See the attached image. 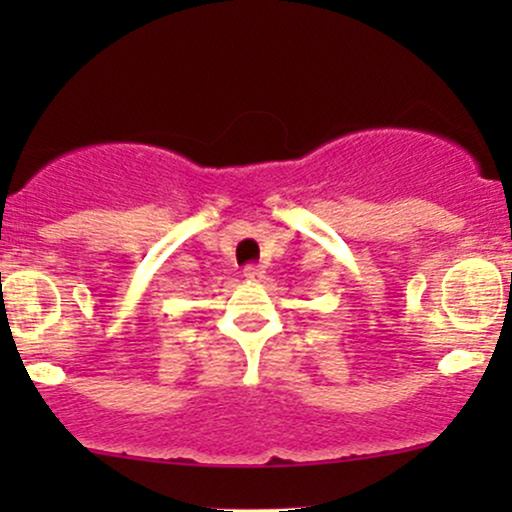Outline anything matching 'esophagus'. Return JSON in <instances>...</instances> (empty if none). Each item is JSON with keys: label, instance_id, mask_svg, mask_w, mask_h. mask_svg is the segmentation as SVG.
<instances>
[{"label": "esophagus", "instance_id": "obj_1", "mask_svg": "<svg viewBox=\"0 0 512 512\" xmlns=\"http://www.w3.org/2000/svg\"><path fill=\"white\" fill-rule=\"evenodd\" d=\"M243 276H245V279H248V281H260L262 276H264V269L257 267V264H250V267H245Z\"/></svg>", "mask_w": 512, "mask_h": 512}]
</instances>
